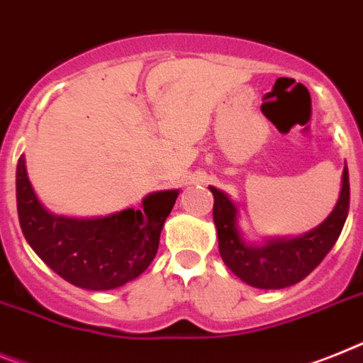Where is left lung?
I'll use <instances>...</instances> for the list:
<instances>
[{"label":"left lung","instance_id":"left-lung-1","mask_svg":"<svg viewBox=\"0 0 363 363\" xmlns=\"http://www.w3.org/2000/svg\"><path fill=\"white\" fill-rule=\"evenodd\" d=\"M215 196L213 220L218 231V250L222 261L244 283L255 288H286L299 283L314 270L333 250L342 233L349 213V170L343 169L342 193L330 216L314 231L290 240H270L266 246H247L237 229V207L218 189Z\"/></svg>","mask_w":363,"mask_h":363}]
</instances>
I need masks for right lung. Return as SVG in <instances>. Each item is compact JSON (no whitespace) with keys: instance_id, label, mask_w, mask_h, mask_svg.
I'll return each instance as SVG.
<instances>
[{"instance_id":"obj_1","label":"right lung","mask_w":363,"mask_h":363,"mask_svg":"<svg viewBox=\"0 0 363 363\" xmlns=\"http://www.w3.org/2000/svg\"><path fill=\"white\" fill-rule=\"evenodd\" d=\"M176 198L178 191L148 194L141 209H125L106 218L55 216L34 194L23 156L18 161L16 202L23 237L52 272L88 290L123 286L147 270Z\"/></svg>"}]
</instances>
